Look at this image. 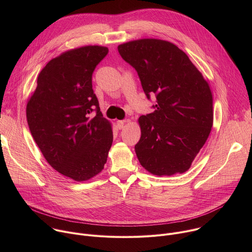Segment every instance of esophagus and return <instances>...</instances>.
Listing matches in <instances>:
<instances>
[{"mask_svg":"<svg viewBox=\"0 0 252 252\" xmlns=\"http://www.w3.org/2000/svg\"><path fill=\"white\" fill-rule=\"evenodd\" d=\"M126 120L118 121V122H117V126H118V128H119V129L124 128V126H125V125H126Z\"/></svg>","mask_w":252,"mask_h":252,"instance_id":"34e87169","label":"esophagus"}]
</instances>
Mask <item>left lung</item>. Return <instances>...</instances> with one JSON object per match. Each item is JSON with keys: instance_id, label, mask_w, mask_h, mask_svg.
Masks as SVG:
<instances>
[{"instance_id": "8db88e82", "label": "left lung", "mask_w": 252, "mask_h": 252, "mask_svg": "<svg viewBox=\"0 0 252 252\" xmlns=\"http://www.w3.org/2000/svg\"><path fill=\"white\" fill-rule=\"evenodd\" d=\"M138 75L154 113L138 119L141 135L134 146L140 164L156 175L187 171L205 143L213 123L212 94L185 52L157 39L118 47Z\"/></svg>"}]
</instances>
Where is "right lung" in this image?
<instances>
[{"mask_svg":"<svg viewBox=\"0 0 252 252\" xmlns=\"http://www.w3.org/2000/svg\"><path fill=\"white\" fill-rule=\"evenodd\" d=\"M107 53L105 47L87 46L51 60L27 104L28 125L43 156L76 182L102 170L113 143L111 123L102 117L92 82Z\"/></svg>","mask_w":252,"mask_h":252,"instance_id":"add662e5","label":"right lung"}]
</instances>
